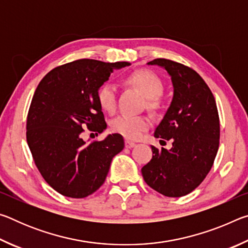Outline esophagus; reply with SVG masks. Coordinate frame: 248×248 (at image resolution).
<instances>
[{
  "label": "esophagus",
  "instance_id": "34e87169",
  "mask_svg": "<svg viewBox=\"0 0 248 248\" xmlns=\"http://www.w3.org/2000/svg\"><path fill=\"white\" fill-rule=\"evenodd\" d=\"M124 146L127 149H131V148H133V146H136V143H134V142L129 141V140H125L124 141Z\"/></svg>",
  "mask_w": 248,
  "mask_h": 248
}]
</instances>
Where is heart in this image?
Listing matches in <instances>:
<instances>
[{"label":"heart","mask_w":248,"mask_h":248,"mask_svg":"<svg viewBox=\"0 0 248 248\" xmlns=\"http://www.w3.org/2000/svg\"><path fill=\"white\" fill-rule=\"evenodd\" d=\"M124 83L132 86L148 98L151 108L157 107V96L162 94L163 84L156 74L149 70H137L124 78ZM96 98L103 110L112 112L116 108V87L111 83L105 82L96 92ZM149 128V120L143 116L120 115L111 123L112 131L125 139L136 140Z\"/></svg>","instance_id":"b5f03b06"}]
</instances>
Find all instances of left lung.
Here are the masks:
<instances>
[{
  "label": "left lung",
  "instance_id": "left-lung-1",
  "mask_svg": "<svg viewBox=\"0 0 248 248\" xmlns=\"http://www.w3.org/2000/svg\"><path fill=\"white\" fill-rule=\"evenodd\" d=\"M148 64L164 68L173 83V100L154 132L155 138L173 141V146H152L153 156L142 167V176L159 194L183 197L202 183L215 162L220 140L216 99L189 66L167 59H154Z\"/></svg>",
  "mask_w": 248,
  "mask_h": 248
}]
</instances>
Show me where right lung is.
I'll use <instances>...</instances> for the list:
<instances>
[{
	"label": "right lung",
	"mask_w": 248,
	"mask_h": 248,
	"mask_svg": "<svg viewBox=\"0 0 248 248\" xmlns=\"http://www.w3.org/2000/svg\"><path fill=\"white\" fill-rule=\"evenodd\" d=\"M129 62L79 59L57 66L37 86L28 110L26 138L41 176L59 194L85 198L104 184L112 157L124 146L118 133L86 143L84 128H107L96 92L114 69Z\"/></svg>",
	"instance_id": "right-lung-1"
}]
</instances>
